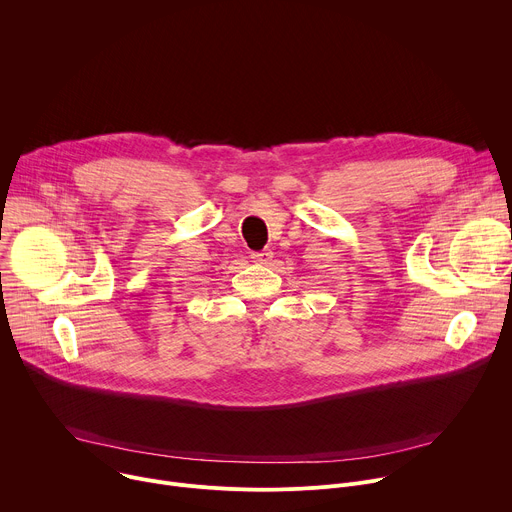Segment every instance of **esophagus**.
<instances>
[{"mask_svg": "<svg viewBox=\"0 0 512 512\" xmlns=\"http://www.w3.org/2000/svg\"><path fill=\"white\" fill-rule=\"evenodd\" d=\"M251 259L255 261V263H259V265H267L269 261H271V253H267V251H259V253H251Z\"/></svg>", "mask_w": 512, "mask_h": 512, "instance_id": "34e87169", "label": "esophagus"}]
</instances>
